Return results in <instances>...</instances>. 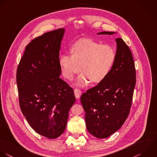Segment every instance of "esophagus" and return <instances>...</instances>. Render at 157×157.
<instances>
[{"label": "esophagus", "instance_id": "esophagus-1", "mask_svg": "<svg viewBox=\"0 0 157 157\" xmlns=\"http://www.w3.org/2000/svg\"><path fill=\"white\" fill-rule=\"evenodd\" d=\"M74 94H75V95L76 98L79 99L80 98L81 94H82V92L78 89H75L74 90Z\"/></svg>", "mask_w": 157, "mask_h": 157}]
</instances>
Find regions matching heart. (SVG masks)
<instances>
[{"mask_svg": "<svg viewBox=\"0 0 157 157\" xmlns=\"http://www.w3.org/2000/svg\"><path fill=\"white\" fill-rule=\"evenodd\" d=\"M71 54L60 56L59 65L63 76L72 79L81 71L75 82L79 87L86 86L91 80L102 81L109 74L115 59V51L108 44H101L91 39H82L73 45Z\"/></svg>", "mask_w": 157, "mask_h": 157, "instance_id": "obj_1", "label": "heart"}]
</instances>
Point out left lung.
<instances>
[{
	"mask_svg": "<svg viewBox=\"0 0 157 157\" xmlns=\"http://www.w3.org/2000/svg\"><path fill=\"white\" fill-rule=\"evenodd\" d=\"M114 33L116 32H101L97 34ZM116 54L109 74L81 97L87 129L91 135L100 139L112 135L125 122L136 85L132 52L122 38H116Z\"/></svg>",
	"mask_w": 157,
	"mask_h": 157,
	"instance_id": "left-lung-1",
	"label": "left lung"
}]
</instances>
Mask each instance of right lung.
Wrapping results in <instances>:
<instances>
[{
    "label": "right lung",
    "instance_id": "1",
    "mask_svg": "<svg viewBox=\"0 0 157 157\" xmlns=\"http://www.w3.org/2000/svg\"><path fill=\"white\" fill-rule=\"evenodd\" d=\"M65 29L46 32L26 47L16 73L19 105L30 126L49 139L65 131L74 92L60 78L59 51Z\"/></svg>",
    "mask_w": 157,
    "mask_h": 157
}]
</instances>
